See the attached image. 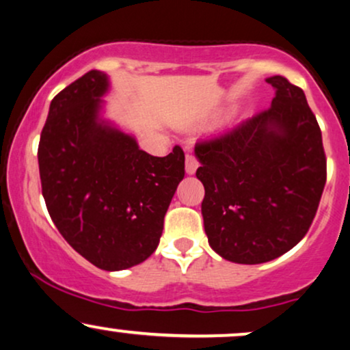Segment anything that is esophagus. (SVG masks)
Masks as SVG:
<instances>
[{
  "label": "esophagus",
  "mask_w": 350,
  "mask_h": 350,
  "mask_svg": "<svg viewBox=\"0 0 350 350\" xmlns=\"http://www.w3.org/2000/svg\"><path fill=\"white\" fill-rule=\"evenodd\" d=\"M198 165H200V162H198V159L195 157V155L187 154V157H185V170H187V174L188 175L195 174Z\"/></svg>",
  "instance_id": "esophagus-1"
}]
</instances>
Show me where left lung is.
<instances>
[{
	"mask_svg": "<svg viewBox=\"0 0 350 350\" xmlns=\"http://www.w3.org/2000/svg\"><path fill=\"white\" fill-rule=\"evenodd\" d=\"M266 83L275 89L271 109L195 148L208 241L239 265H260L294 248L326 183L321 129L304 90L282 76Z\"/></svg>",
	"mask_w": 350,
	"mask_h": 350,
	"instance_id": "obj_1",
	"label": "left lung"
}]
</instances>
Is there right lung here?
<instances>
[{"label":"right lung","mask_w":350,"mask_h":350,"mask_svg":"<svg viewBox=\"0 0 350 350\" xmlns=\"http://www.w3.org/2000/svg\"><path fill=\"white\" fill-rule=\"evenodd\" d=\"M110 83L92 70L50 103L38 142L42 195L51 221L81 256L105 271L148 260L185 176L180 146L165 157L139 149L100 116Z\"/></svg>","instance_id":"obj_1"}]
</instances>
